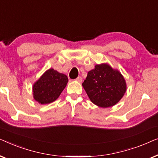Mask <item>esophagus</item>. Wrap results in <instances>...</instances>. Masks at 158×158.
Listing matches in <instances>:
<instances>
[{"instance_id": "1", "label": "esophagus", "mask_w": 158, "mask_h": 158, "mask_svg": "<svg viewBox=\"0 0 158 158\" xmlns=\"http://www.w3.org/2000/svg\"><path fill=\"white\" fill-rule=\"evenodd\" d=\"M75 81H76V82H77V83H81L82 81H83V79H82L81 77H77V78L75 80Z\"/></svg>"}]
</instances>
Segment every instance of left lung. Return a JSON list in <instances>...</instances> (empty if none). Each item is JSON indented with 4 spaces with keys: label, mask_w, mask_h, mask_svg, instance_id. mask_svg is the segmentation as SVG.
<instances>
[{
    "label": "left lung",
    "mask_w": 158,
    "mask_h": 158,
    "mask_svg": "<svg viewBox=\"0 0 158 158\" xmlns=\"http://www.w3.org/2000/svg\"><path fill=\"white\" fill-rule=\"evenodd\" d=\"M82 85L91 102L101 108L116 105L127 91L124 76L108 63L96 64Z\"/></svg>",
    "instance_id": "obj_1"
}]
</instances>
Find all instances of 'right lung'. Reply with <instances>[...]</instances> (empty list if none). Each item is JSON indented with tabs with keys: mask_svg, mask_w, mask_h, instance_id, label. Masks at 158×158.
I'll list each match as a JSON object with an SVG mask.
<instances>
[{
	"mask_svg": "<svg viewBox=\"0 0 158 158\" xmlns=\"http://www.w3.org/2000/svg\"><path fill=\"white\" fill-rule=\"evenodd\" d=\"M68 82L66 75L49 68L33 84V98L42 105L53 102L60 96Z\"/></svg>",
	"mask_w": 158,
	"mask_h": 158,
	"instance_id": "add662e5",
	"label": "right lung"
}]
</instances>
